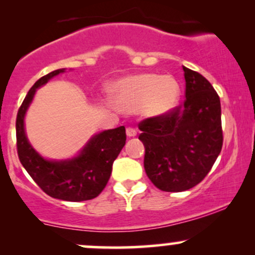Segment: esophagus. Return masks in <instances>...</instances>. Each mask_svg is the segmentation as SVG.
<instances>
[{
    "mask_svg": "<svg viewBox=\"0 0 255 255\" xmlns=\"http://www.w3.org/2000/svg\"><path fill=\"white\" fill-rule=\"evenodd\" d=\"M126 133H127V136L133 137V136L136 135V129H135V128H133V127H127V128H126Z\"/></svg>",
    "mask_w": 255,
    "mask_h": 255,
    "instance_id": "obj_1",
    "label": "esophagus"
}]
</instances>
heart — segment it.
I'll return each instance as SVG.
<instances>
[{"instance_id": "heart-1", "label": "heart", "mask_w": 255, "mask_h": 255, "mask_svg": "<svg viewBox=\"0 0 255 255\" xmlns=\"http://www.w3.org/2000/svg\"><path fill=\"white\" fill-rule=\"evenodd\" d=\"M114 103L119 109L160 116L176 107L181 96L178 81L171 75L136 74L121 79L113 86Z\"/></svg>"}]
</instances>
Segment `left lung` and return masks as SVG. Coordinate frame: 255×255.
<instances>
[{"instance_id":"obj_1","label":"left lung","mask_w":255,"mask_h":255,"mask_svg":"<svg viewBox=\"0 0 255 255\" xmlns=\"http://www.w3.org/2000/svg\"><path fill=\"white\" fill-rule=\"evenodd\" d=\"M183 72V104L139 124L146 175L164 192H183L200 183L223 146L219 96L198 72L186 67Z\"/></svg>"}]
</instances>
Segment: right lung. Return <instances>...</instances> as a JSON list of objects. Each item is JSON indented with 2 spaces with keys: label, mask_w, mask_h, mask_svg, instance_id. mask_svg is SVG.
Here are the masks:
<instances>
[{
  "label": "right lung",
  "mask_w": 255,
  "mask_h": 255,
  "mask_svg": "<svg viewBox=\"0 0 255 255\" xmlns=\"http://www.w3.org/2000/svg\"><path fill=\"white\" fill-rule=\"evenodd\" d=\"M64 72L57 69L34 83L16 115V150L20 162L44 193L67 201H84L98 197L107 186L114 160L126 144L125 126L104 130L90 140L78 157L71 160L44 159L28 144L24 116L38 87Z\"/></svg>",
  "instance_id": "1"
}]
</instances>
